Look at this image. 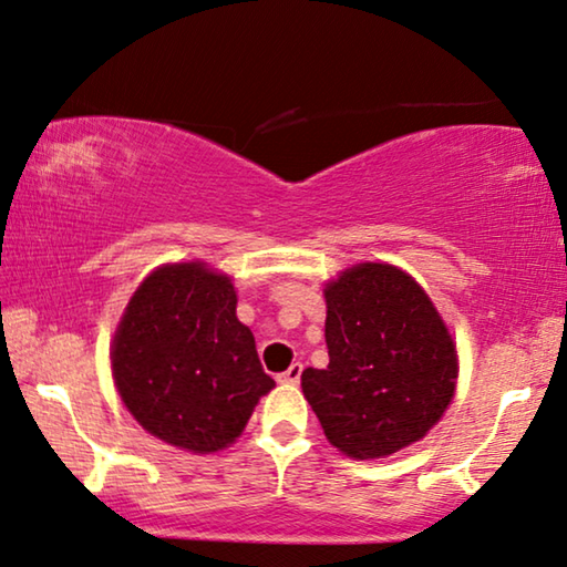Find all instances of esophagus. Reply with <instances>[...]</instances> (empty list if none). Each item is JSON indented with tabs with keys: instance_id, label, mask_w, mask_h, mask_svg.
I'll list each match as a JSON object with an SVG mask.
<instances>
[{
	"instance_id": "1",
	"label": "esophagus",
	"mask_w": 567,
	"mask_h": 567,
	"mask_svg": "<svg viewBox=\"0 0 567 567\" xmlns=\"http://www.w3.org/2000/svg\"><path fill=\"white\" fill-rule=\"evenodd\" d=\"M301 371H303V364H301V361H296V364H291L289 369L284 371V374H278L276 379L281 384H299L301 382Z\"/></svg>"
}]
</instances>
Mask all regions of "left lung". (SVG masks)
Returning <instances> with one entry per match:
<instances>
[{"label":"left lung","mask_w":567,"mask_h":567,"mask_svg":"<svg viewBox=\"0 0 567 567\" xmlns=\"http://www.w3.org/2000/svg\"><path fill=\"white\" fill-rule=\"evenodd\" d=\"M327 369L301 389L333 447L379 460L422 440L457 386V349L430 296L402 268L357 264L327 289Z\"/></svg>","instance_id":"1"}]
</instances>
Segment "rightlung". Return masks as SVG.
<instances>
[{
	"label": "right lung",
	"mask_w": 567,
	"mask_h": 567,
	"mask_svg": "<svg viewBox=\"0 0 567 567\" xmlns=\"http://www.w3.org/2000/svg\"><path fill=\"white\" fill-rule=\"evenodd\" d=\"M236 303L230 278L200 261L155 268L130 299L110 351L113 379L157 440L196 454L228 447L276 386Z\"/></svg>",
	"instance_id": "right-lung-1"
}]
</instances>
